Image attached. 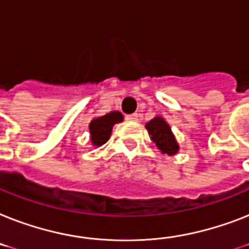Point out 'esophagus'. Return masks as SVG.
<instances>
[{"label": "esophagus", "mask_w": 249, "mask_h": 249, "mask_svg": "<svg viewBox=\"0 0 249 249\" xmlns=\"http://www.w3.org/2000/svg\"><path fill=\"white\" fill-rule=\"evenodd\" d=\"M125 119L128 121H138V114H130V115H126Z\"/></svg>", "instance_id": "obj_1"}]
</instances>
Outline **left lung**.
<instances>
[{
	"instance_id": "obj_1",
	"label": "left lung",
	"mask_w": 249,
	"mask_h": 249,
	"mask_svg": "<svg viewBox=\"0 0 249 249\" xmlns=\"http://www.w3.org/2000/svg\"><path fill=\"white\" fill-rule=\"evenodd\" d=\"M145 129L148 131L151 141L156 144L162 155L174 156L179 152L180 149L179 143L171 130L170 125L167 124L165 119L161 116H155L152 120H149L145 124Z\"/></svg>"
}]
</instances>
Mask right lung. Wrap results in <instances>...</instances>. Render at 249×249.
<instances>
[{"instance_id": "right-lung-1", "label": "right lung", "mask_w": 249, "mask_h": 249, "mask_svg": "<svg viewBox=\"0 0 249 249\" xmlns=\"http://www.w3.org/2000/svg\"><path fill=\"white\" fill-rule=\"evenodd\" d=\"M124 120V116L119 111H111L104 116L94 118L89 123V142L93 147H101L110 139L112 128Z\"/></svg>"}]
</instances>
